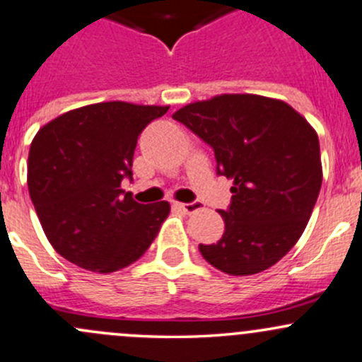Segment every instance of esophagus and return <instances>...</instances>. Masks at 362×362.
<instances>
[{
    "instance_id": "1",
    "label": "esophagus",
    "mask_w": 362,
    "mask_h": 362,
    "mask_svg": "<svg viewBox=\"0 0 362 362\" xmlns=\"http://www.w3.org/2000/svg\"><path fill=\"white\" fill-rule=\"evenodd\" d=\"M174 207L181 209V211L186 212V214H193V212H197V211H200V209H202V204H200V202H189V204L174 202Z\"/></svg>"
}]
</instances>
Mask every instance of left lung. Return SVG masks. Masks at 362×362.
I'll return each instance as SVG.
<instances>
[{"mask_svg":"<svg viewBox=\"0 0 362 362\" xmlns=\"http://www.w3.org/2000/svg\"><path fill=\"white\" fill-rule=\"evenodd\" d=\"M174 120L214 150L219 176L233 181L219 211L225 233L200 244L228 275H252L284 258L303 233L322 185L317 132L284 100L223 94L186 104Z\"/></svg>","mask_w":362,"mask_h":362,"instance_id":"obj_1","label":"left lung"}]
</instances>
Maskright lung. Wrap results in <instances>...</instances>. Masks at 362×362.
Masks as SVG:
<instances>
[{
    "label": "right lung",
    "mask_w": 362,
    "mask_h": 362,
    "mask_svg": "<svg viewBox=\"0 0 362 362\" xmlns=\"http://www.w3.org/2000/svg\"><path fill=\"white\" fill-rule=\"evenodd\" d=\"M169 106L122 100L88 104L38 130L28 188L52 247L85 270L111 274L137 262L169 216V202L139 204L132 180L137 137Z\"/></svg>",
    "instance_id": "1"
}]
</instances>
